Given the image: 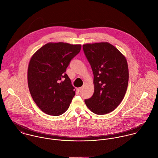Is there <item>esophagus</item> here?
I'll return each instance as SVG.
<instances>
[{
    "instance_id": "34e87169",
    "label": "esophagus",
    "mask_w": 158,
    "mask_h": 158,
    "mask_svg": "<svg viewBox=\"0 0 158 158\" xmlns=\"http://www.w3.org/2000/svg\"><path fill=\"white\" fill-rule=\"evenodd\" d=\"M83 87H84V86H82V87H80V88H78V90H79V91H80V90H81V89H83Z\"/></svg>"
}]
</instances>
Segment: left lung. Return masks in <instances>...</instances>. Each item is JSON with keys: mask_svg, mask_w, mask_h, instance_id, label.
I'll use <instances>...</instances> for the list:
<instances>
[{"mask_svg": "<svg viewBox=\"0 0 158 158\" xmlns=\"http://www.w3.org/2000/svg\"><path fill=\"white\" fill-rule=\"evenodd\" d=\"M94 74V92L85 100L92 113L103 115L114 111L123 99L129 72L125 56L107 42L83 45Z\"/></svg>", "mask_w": 158, "mask_h": 158, "instance_id": "8db88e82", "label": "left lung"}]
</instances>
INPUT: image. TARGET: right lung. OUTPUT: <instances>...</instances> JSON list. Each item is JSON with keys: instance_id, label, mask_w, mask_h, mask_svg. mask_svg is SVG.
<instances>
[{"instance_id": "1", "label": "right lung", "mask_w": 158, "mask_h": 158, "mask_svg": "<svg viewBox=\"0 0 158 158\" xmlns=\"http://www.w3.org/2000/svg\"><path fill=\"white\" fill-rule=\"evenodd\" d=\"M81 47V44L48 43L31 56L28 86L33 100L43 112L57 116L69 108L75 90L65 72Z\"/></svg>"}]
</instances>
